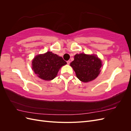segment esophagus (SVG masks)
Returning a JSON list of instances; mask_svg holds the SVG:
<instances>
[{"label":"esophagus","mask_w":131,"mask_h":131,"mask_svg":"<svg viewBox=\"0 0 131 131\" xmlns=\"http://www.w3.org/2000/svg\"><path fill=\"white\" fill-rule=\"evenodd\" d=\"M67 64H69L70 63V61H68L67 62Z\"/></svg>","instance_id":"esophagus-1"}]
</instances>
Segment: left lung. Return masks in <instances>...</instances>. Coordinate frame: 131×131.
<instances>
[{
    "label": "left lung",
    "mask_w": 131,
    "mask_h": 131,
    "mask_svg": "<svg viewBox=\"0 0 131 131\" xmlns=\"http://www.w3.org/2000/svg\"><path fill=\"white\" fill-rule=\"evenodd\" d=\"M70 66L79 80L88 82L98 76L102 64L101 59L96 55L80 53L75 55L74 60L70 63Z\"/></svg>",
    "instance_id": "1"
}]
</instances>
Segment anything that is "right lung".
I'll return each instance as SVG.
<instances>
[{"label":"right lung","instance_id":"right-lung-1","mask_svg":"<svg viewBox=\"0 0 131 131\" xmlns=\"http://www.w3.org/2000/svg\"><path fill=\"white\" fill-rule=\"evenodd\" d=\"M31 63L35 74L42 80L49 81L56 78L59 69L67 62L62 57L48 51L35 56Z\"/></svg>","mask_w":131,"mask_h":131}]
</instances>
